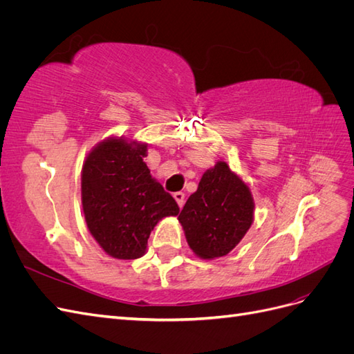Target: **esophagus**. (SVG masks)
Here are the masks:
<instances>
[{
	"mask_svg": "<svg viewBox=\"0 0 354 354\" xmlns=\"http://www.w3.org/2000/svg\"><path fill=\"white\" fill-rule=\"evenodd\" d=\"M174 199L177 201L180 208L185 205V194H183V192H176V194H174Z\"/></svg>",
	"mask_w": 354,
	"mask_h": 354,
	"instance_id": "34e87169",
	"label": "esophagus"
}]
</instances>
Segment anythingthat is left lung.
Instances as JSON below:
<instances>
[{"label": "left lung", "instance_id": "1", "mask_svg": "<svg viewBox=\"0 0 354 354\" xmlns=\"http://www.w3.org/2000/svg\"><path fill=\"white\" fill-rule=\"evenodd\" d=\"M178 221L186 241L201 259L227 255L254 221L250 187L223 160L203 173L198 190L190 195Z\"/></svg>", "mask_w": 354, "mask_h": 354}]
</instances>
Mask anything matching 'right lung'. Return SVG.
I'll return each instance as SVG.
<instances>
[{
    "instance_id": "1",
    "label": "right lung",
    "mask_w": 354,
    "mask_h": 354,
    "mask_svg": "<svg viewBox=\"0 0 354 354\" xmlns=\"http://www.w3.org/2000/svg\"><path fill=\"white\" fill-rule=\"evenodd\" d=\"M146 153V143L109 137L84 160L85 223L95 242L113 259H140L158 221L180 211L176 199L151 176L143 160Z\"/></svg>"
}]
</instances>
